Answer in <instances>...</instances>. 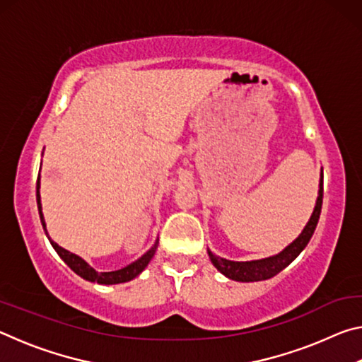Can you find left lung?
Masks as SVG:
<instances>
[{"instance_id":"8db88e82","label":"left lung","mask_w":362,"mask_h":362,"mask_svg":"<svg viewBox=\"0 0 362 362\" xmlns=\"http://www.w3.org/2000/svg\"><path fill=\"white\" fill-rule=\"evenodd\" d=\"M322 207V169H321V179H320V192H317V199L315 204L313 214L308 220V223L305 225L302 233L293 240L289 246L281 250L279 254L265 257L260 260H249V262H235V260H226L223 257H218L212 254L211 250H207L212 265L216 267L220 273L225 274L226 278L233 281H240V283H255V281H265L273 276H276L279 272L291 265V263L297 259L298 254L306 247V244L310 243L311 236L316 230L317 220H320Z\"/></svg>"}]
</instances>
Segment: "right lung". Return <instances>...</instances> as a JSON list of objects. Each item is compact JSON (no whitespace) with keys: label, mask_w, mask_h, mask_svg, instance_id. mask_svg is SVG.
I'll use <instances>...</instances> for the list:
<instances>
[{"label":"right lung","mask_w":362,"mask_h":362,"mask_svg":"<svg viewBox=\"0 0 362 362\" xmlns=\"http://www.w3.org/2000/svg\"><path fill=\"white\" fill-rule=\"evenodd\" d=\"M36 203H38V212H40V218H41V223H42V228L46 231V236L49 243H51V246L56 249V252L59 254L60 259H62L66 265H69L73 272H75L78 276H81L86 281H90V283H97V284H119V283H127V281H131L134 278H137L140 273L144 272L148 265L150 260L153 259V255L156 252V247H158V240L155 241V244L146 250V252L137 259L136 262L129 263V265L121 268V269H115V272H103L99 273L95 272V269L89 265L88 262L81 257L70 252V250H66L64 247H60L57 243H54L51 238L47 235V230H46V222H45V216H42V207H41V194H40V175H38V182H36Z\"/></svg>","instance_id":"1"}]
</instances>
